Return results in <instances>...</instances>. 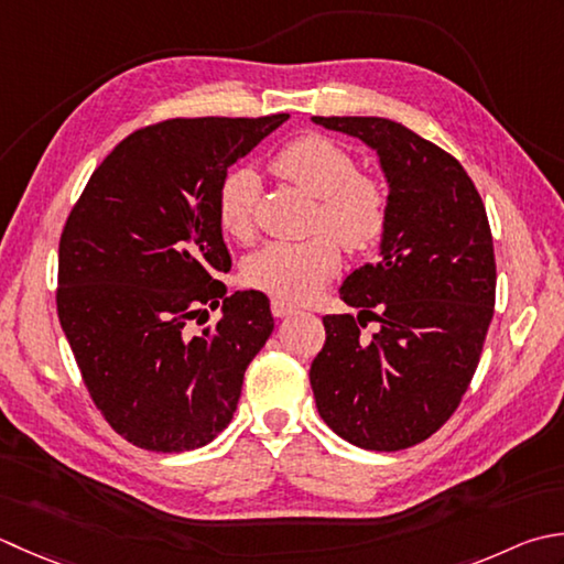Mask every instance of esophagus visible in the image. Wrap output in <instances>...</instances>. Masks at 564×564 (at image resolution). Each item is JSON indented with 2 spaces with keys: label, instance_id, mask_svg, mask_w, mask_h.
I'll return each mask as SVG.
<instances>
[{
  "label": "esophagus",
  "instance_id": "34e87169",
  "mask_svg": "<svg viewBox=\"0 0 564 564\" xmlns=\"http://www.w3.org/2000/svg\"><path fill=\"white\" fill-rule=\"evenodd\" d=\"M271 313H273V317H289V315L295 313V307L285 305V303H281V301H273V303H271Z\"/></svg>",
  "mask_w": 564,
  "mask_h": 564
}]
</instances>
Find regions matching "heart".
I'll return each mask as SVG.
<instances>
[{"instance_id": "1", "label": "heart", "mask_w": 564, "mask_h": 564, "mask_svg": "<svg viewBox=\"0 0 564 564\" xmlns=\"http://www.w3.org/2000/svg\"><path fill=\"white\" fill-rule=\"evenodd\" d=\"M275 175L317 197L315 225L336 235H315L301 241H271L245 261L247 285L275 301L297 305L311 301L339 271V240L349 251H367L386 229L383 187L357 173V163L339 143L325 137H301L275 153ZM259 175L251 169L227 173L217 191V223L227 237L249 239Z\"/></svg>"}]
</instances>
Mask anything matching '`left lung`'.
<instances>
[{
    "label": "left lung",
    "instance_id": "8db88e82",
    "mask_svg": "<svg viewBox=\"0 0 564 564\" xmlns=\"http://www.w3.org/2000/svg\"><path fill=\"white\" fill-rule=\"evenodd\" d=\"M377 151L389 187L379 259L351 271L313 359L317 413L347 443L395 452L423 443L455 413L494 315V241L467 171L401 121L313 117ZM377 318L380 333L360 337Z\"/></svg>",
    "mask_w": 564,
    "mask_h": 564
}]
</instances>
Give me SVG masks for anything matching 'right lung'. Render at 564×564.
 <instances>
[{
	"mask_svg": "<svg viewBox=\"0 0 564 564\" xmlns=\"http://www.w3.org/2000/svg\"><path fill=\"white\" fill-rule=\"evenodd\" d=\"M289 115L171 119L97 165L65 223L58 317L107 423L151 452L205 447L237 411L249 361L273 333L269 297L227 295L217 191L231 163ZM220 307L195 336L189 319Z\"/></svg>",
	"mask_w": 564,
	"mask_h": 564,
	"instance_id": "obj_1",
	"label": "right lung"
}]
</instances>
